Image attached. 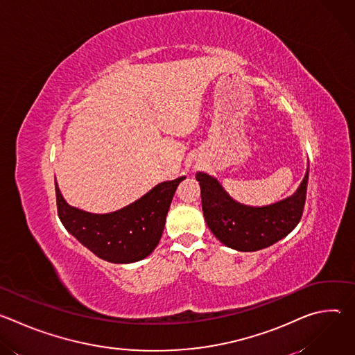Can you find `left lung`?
<instances>
[{"instance_id":"1","label":"left lung","mask_w":355,"mask_h":355,"mask_svg":"<svg viewBox=\"0 0 355 355\" xmlns=\"http://www.w3.org/2000/svg\"><path fill=\"white\" fill-rule=\"evenodd\" d=\"M308 180L309 168L292 196L270 207L252 208L233 200L216 178L196 174L208 227L223 244L239 251L266 248L295 229L305 208Z\"/></svg>"}]
</instances>
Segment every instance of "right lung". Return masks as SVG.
<instances>
[{"label": "right lung", "mask_w": 355, "mask_h": 355, "mask_svg": "<svg viewBox=\"0 0 355 355\" xmlns=\"http://www.w3.org/2000/svg\"><path fill=\"white\" fill-rule=\"evenodd\" d=\"M184 178L162 182L129 207L107 215L70 207L55 184L58 215L63 226L96 257L114 264L135 263L159 244L174 192Z\"/></svg>", "instance_id": "obj_1"}]
</instances>
